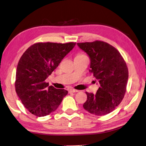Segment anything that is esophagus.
I'll return each instance as SVG.
<instances>
[{
    "label": "esophagus",
    "mask_w": 146,
    "mask_h": 146,
    "mask_svg": "<svg viewBox=\"0 0 146 146\" xmlns=\"http://www.w3.org/2000/svg\"><path fill=\"white\" fill-rule=\"evenodd\" d=\"M69 92L70 93H77V92H78V91L76 90H74V89H71V90H70Z\"/></svg>",
    "instance_id": "esophagus-1"
}]
</instances>
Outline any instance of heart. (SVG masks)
Here are the masks:
<instances>
[{
    "mask_svg": "<svg viewBox=\"0 0 146 146\" xmlns=\"http://www.w3.org/2000/svg\"><path fill=\"white\" fill-rule=\"evenodd\" d=\"M86 56L85 55H84V54H83V53H78V55H76V56Z\"/></svg>",
    "mask_w": 146,
    "mask_h": 146,
    "instance_id": "b5f03b06",
    "label": "heart"
}]
</instances>
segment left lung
I'll use <instances>...</instances> for the list:
<instances>
[{"label": "left lung", "mask_w": 146, "mask_h": 146, "mask_svg": "<svg viewBox=\"0 0 146 146\" xmlns=\"http://www.w3.org/2000/svg\"><path fill=\"white\" fill-rule=\"evenodd\" d=\"M77 45L90 56V72L100 84L95 94L86 92L84 109L97 116L109 114L126 93L129 76L126 63L118 50L106 42L96 40Z\"/></svg>", "instance_id": "1"}]
</instances>
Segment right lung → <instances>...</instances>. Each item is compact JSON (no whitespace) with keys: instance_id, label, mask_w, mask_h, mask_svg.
I'll list each match as a JSON object with an SVG mask.
<instances>
[{"instance_id":"add662e5","label":"right lung","mask_w":146,"mask_h":146,"mask_svg":"<svg viewBox=\"0 0 146 146\" xmlns=\"http://www.w3.org/2000/svg\"><path fill=\"white\" fill-rule=\"evenodd\" d=\"M76 43H36L30 46L19 60L15 88L22 104L32 114L45 116L55 111L68 94L63 89L50 86L45 80Z\"/></svg>"}]
</instances>
